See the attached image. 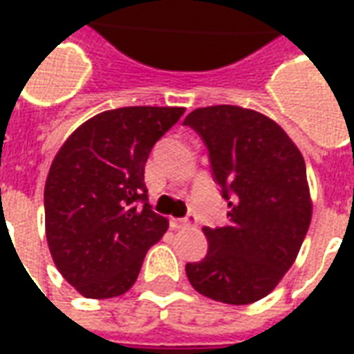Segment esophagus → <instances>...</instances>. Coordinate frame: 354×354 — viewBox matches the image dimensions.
Segmentation results:
<instances>
[{"label": "esophagus", "instance_id": "34e87169", "mask_svg": "<svg viewBox=\"0 0 354 354\" xmlns=\"http://www.w3.org/2000/svg\"><path fill=\"white\" fill-rule=\"evenodd\" d=\"M189 225H195V218H170V227L172 230H184V227H189Z\"/></svg>", "mask_w": 354, "mask_h": 354}]
</instances>
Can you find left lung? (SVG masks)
<instances>
[{
  "mask_svg": "<svg viewBox=\"0 0 354 354\" xmlns=\"http://www.w3.org/2000/svg\"><path fill=\"white\" fill-rule=\"evenodd\" d=\"M184 124L199 132L227 199L225 227H203L208 252L185 274L203 296L230 305L266 297L296 261L313 216L301 151L256 109L207 106Z\"/></svg>",
  "mask_w": 354,
  "mask_h": 354,
  "instance_id": "1",
  "label": "left lung"
}]
</instances>
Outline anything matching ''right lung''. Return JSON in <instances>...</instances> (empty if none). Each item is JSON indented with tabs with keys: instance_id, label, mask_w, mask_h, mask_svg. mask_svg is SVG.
<instances>
[{
	"instance_id": "1",
	"label": "right lung",
	"mask_w": 354,
	"mask_h": 354,
	"mask_svg": "<svg viewBox=\"0 0 354 354\" xmlns=\"http://www.w3.org/2000/svg\"><path fill=\"white\" fill-rule=\"evenodd\" d=\"M185 108L102 111L66 138L45 182V235L55 266L91 299L129 292L169 220L147 205L144 167ZM145 205L138 207V201Z\"/></svg>"
}]
</instances>
